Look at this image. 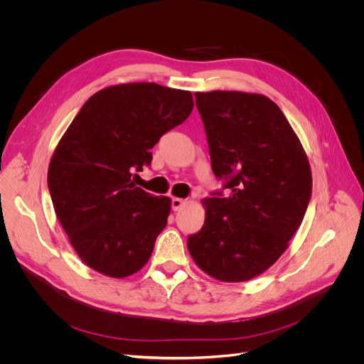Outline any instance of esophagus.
Wrapping results in <instances>:
<instances>
[{"mask_svg":"<svg viewBox=\"0 0 364 364\" xmlns=\"http://www.w3.org/2000/svg\"><path fill=\"white\" fill-rule=\"evenodd\" d=\"M186 203L184 199H180V198H172L171 199V206L174 211H178V209H181V206Z\"/></svg>","mask_w":364,"mask_h":364,"instance_id":"obj_1","label":"esophagus"}]
</instances>
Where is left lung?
<instances>
[{"label": "left lung", "mask_w": 364, "mask_h": 364, "mask_svg": "<svg viewBox=\"0 0 364 364\" xmlns=\"http://www.w3.org/2000/svg\"><path fill=\"white\" fill-rule=\"evenodd\" d=\"M211 166L228 188L203 200L188 252L211 277L245 282L286 251L311 199L307 155L280 107L261 94L195 92Z\"/></svg>", "instance_id": "obj_1"}]
</instances>
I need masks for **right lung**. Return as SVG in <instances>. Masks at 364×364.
<instances>
[{"mask_svg": "<svg viewBox=\"0 0 364 364\" xmlns=\"http://www.w3.org/2000/svg\"><path fill=\"white\" fill-rule=\"evenodd\" d=\"M192 110L190 91L155 82L113 85L91 95L63 134L48 166V190L90 269L121 279L149 261L171 199L137 187L132 172L150 165V149Z\"/></svg>", "mask_w": 364, "mask_h": 364, "instance_id": "obj_1", "label": "right lung"}]
</instances>
